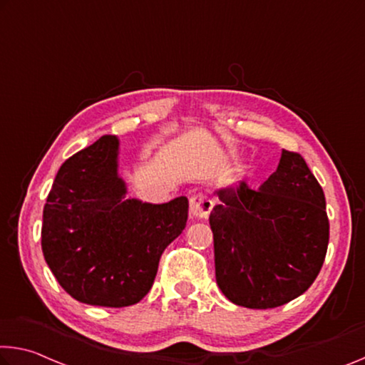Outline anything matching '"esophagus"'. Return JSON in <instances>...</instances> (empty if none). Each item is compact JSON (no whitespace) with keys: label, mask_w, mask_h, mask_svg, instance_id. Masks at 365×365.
I'll use <instances>...</instances> for the list:
<instances>
[{"label":"esophagus","mask_w":365,"mask_h":365,"mask_svg":"<svg viewBox=\"0 0 365 365\" xmlns=\"http://www.w3.org/2000/svg\"><path fill=\"white\" fill-rule=\"evenodd\" d=\"M214 201L207 198L206 195H195L190 198V214L196 219H206L207 214L212 210Z\"/></svg>","instance_id":"obj_1"}]
</instances>
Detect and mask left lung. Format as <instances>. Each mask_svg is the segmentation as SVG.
I'll use <instances>...</instances> for the list:
<instances>
[{"label": "left lung", "instance_id": "left-lung-1", "mask_svg": "<svg viewBox=\"0 0 365 365\" xmlns=\"http://www.w3.org/2000/svg\"><path fill=\"white\" fill-rule=\"evenodd\" d=\"M212 207L216 282L230 302L274 309L307 291L325 262V195L304 158L282 149L258 190L245 182L216 190Z\"/></svg>", "mask_w": 365, "mask_h": 365}]
</instances>
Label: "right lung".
Returning a JSON list of instances; mask_svg holds the SVG:
<instances>
[{
    "instance_id": "obj_1",
    "label": "right lung",
    "mask_w": 365,
    "mask_h": 365,
    "mask_svg": "<svg viewBox=\"0 0 365 365\" xmlns=\"http://www.w3.org/2000/svg\"><path fill=\"white\" fill-rule=\"evenodd\" d=\"M118 146L107 135L65 160L42 224L45 262L60 286L79 302L115 309L146 296L188 219L187 196L162 205L126 198Z\"/></svg>"
}]
</instances>
